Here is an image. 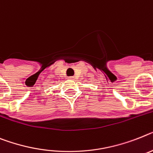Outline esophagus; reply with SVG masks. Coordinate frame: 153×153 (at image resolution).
<instances>
[{"label": "esophagus", "instance_id": "obj_1", "mask_svg": "<svg viewBox=\"0 0 153 153\" xmlns=\"http://www.w3.org/2000/svg\"><path fill=\"white\" fill-rule=\"evenodd\" d=\"M68 79H71V80H74V76H70V77H68Z\"/></svg>", "mask_w": 153, "mask_h": 153}]
</instances>
